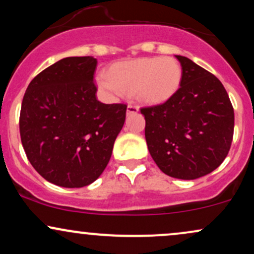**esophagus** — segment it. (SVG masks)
Listing matches in <instances>:
<instances>
[{"mask_svg": "<svg viewBox=\"0 0 254 254\" xmlns=\"http://www.w3.org/2000/svg\"><path fill=\"white\" fill-rule=\"evenodd\" d=\"M127 113H136V112H138V106H136V105H132V104H129V105H127Z\"/></svg>", "mask_w": 254, "mask_h": 254, "instance_id": "esophagus-1", "label": "esophagus"}]
</instances>
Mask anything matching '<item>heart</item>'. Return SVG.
<instances>
[{"label":"heart","mask_w":254,"mask_h":254,"mask_svg":"<svg viewBox=\"0 0 254 254\" xmlns=\"http://www.w3.org/2000/svg\"><path fill=\"white\" fill-rule=\"evenodd\" d=\"M182 78V65L176 58L144 57L112 64L98 83L112 94L133 93L142 103L157 105L176 94Z\"/></svg>","instance_id":"obj_1"}]
</instances>
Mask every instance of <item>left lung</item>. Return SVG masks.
<instances>
[{
    "mask_svg": "<svg viewBox=\"0 0 254 254\" xmlns=\"http://www.w3.org/2000/svg\"><path fill=\"white\" fill-rule=\"evenodd\" d=\"M183 69L180 88L170 100L143 107L145 141L157 167L177 179L193 180L223 162L234 132V110L221 81L176 56Z\"/></svg>",
    "mask_w": 254,
    "mask_h": 254,
    "instance_id": "8db88e82",
    "label": "left lung"
}]
</instances>
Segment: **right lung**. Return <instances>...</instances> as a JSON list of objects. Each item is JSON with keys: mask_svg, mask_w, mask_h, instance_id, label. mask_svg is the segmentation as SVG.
Returning a JSON list of instances; mask_svg holds the SVG:
<instances>
[{"mask_svg": "<svg viewBox=\"0 0 254 254\" xmlns=\"http://www.w3.org/2000/svg\"><path fill=\"white\" fill-rule=\"evenodd\" d=\"M98 61L66 57L37 75L22 99L20 136L44 179L83 188L101 176L127 116L125 104H103L93 78Z\"/></svg>", "mask_w": 254, "mask_h": 254, "instance_id": "1", "label": "right lung"}]
</instances>
